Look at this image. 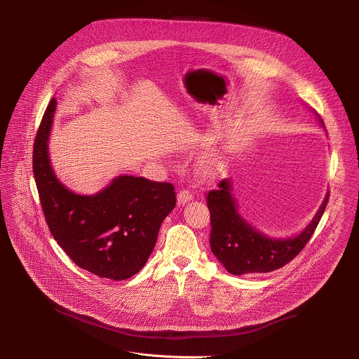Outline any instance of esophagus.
Segmentation results:
<instances>
[{
    "mask_svg": "<svg viewBox=\"0 0 359 359\" xmlns=\"http://www.w3.org/2000/svg\"><path fill=\"white\" fill-rule=\"evenodd\" d=\"M190 200H193V193L190 190L183 189L177 193V204H179V206H180V204H184V203L190 201Z\"/></svg>",
    "mask_w": 359,
    "mask_h": 359,
    "instance_id": "1",
    "label": "esophagus"
}]
</instances>
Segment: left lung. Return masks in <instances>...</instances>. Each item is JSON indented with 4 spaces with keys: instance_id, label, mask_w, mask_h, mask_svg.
I'll return each mask as SVG.
<instances>
[{
    "instance_id": "8db88e82",
    "label": "left lung",
    "mask_w": 359,
    "mask_h": 359,
    "mask_svg": "<svg viewBox=\"0 0 359 359\" xmlns=\"http://www.w3.org/2000/svg\"><path fill=\"white\" fill-rule=\"evenodd\" d=\"M323 122V121H321ZM330 193L311 223L291 238H270L250 226L237 212L231 180L224 179L217 190L208 193L210 210V247L224 269L234 276L270 273L295 259L313 237L327 208Z\"/></svg>"
}]
</instances>
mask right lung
<instances>
[{
    "label": "right lung",
    "instance_id": "1",
    "mask_svg": "<svg viewBox=\"0 0 359 359\" xmlns=\"http://www.w3.org/2000/svg\"><path fill=\"white\" fill-rule=\"evenodd\" d=\"M55 108L53 97L32 153L34 177L49 231L81 269L116 281L130 278L146 264L162 222L176 206L175 187L144 177L119 176L93 196L71 191L57 179L48 156Z\"/></svg>",
    "mask_w": 359,
    "mask_h": 359
}]
</instances>
